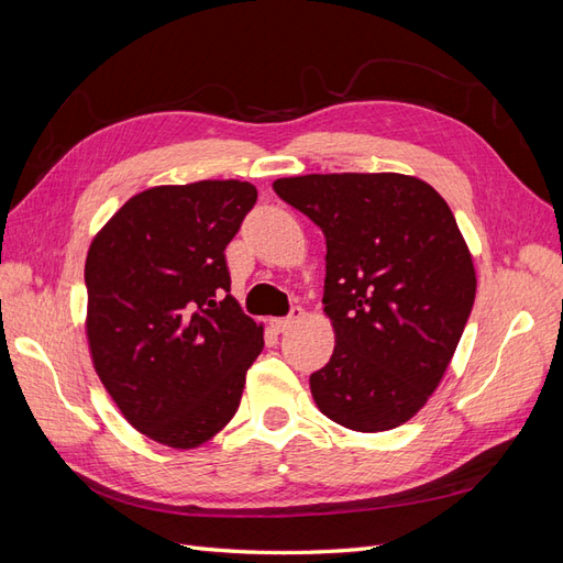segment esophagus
<instances>
[{
  "label": "esophagus",
  "mask_w": 563,
  "mask_h": 563,
  "mask_svg": "<svg viewBox=\"0 0 563 563\" xmlns=\"http://www.w3.org/2000/svg\"><path fill=\"white\" fill-rule=\"evenodd\" d=\"M300 317H302V310H300V308H294V310H291V314H288V317L272 319V329L279 331V333H284L286 329H291L296 321H300Z\"/></svg>",
  "instance_id": "esophagus-1"
}]
</instances>
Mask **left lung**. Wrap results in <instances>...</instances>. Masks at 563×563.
I'll return each mask as SVG.
<instances>
[{"mask_svg":"<svg viewBox=\"0 0 563 563\" xmlns=\"http://www.w3.org/2000/svg\"><path fill=\"white\" fill-rule=\"evenodd\" d=\"M272 187L327 236L321 302L335 347L310 376L317 408L354 432L399 428L444 378L476 296L449 203L404 174H310Z\"/></svg>","mask_w":563,"mask_h":563,"instance_id":"left-lung-1","label":"left lung"}]
</instances>
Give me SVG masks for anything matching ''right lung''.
Returning a JSON list of instances; mask_svg holds the SVG:
<instances>
[{"mask_svg": "<svg viewBox=\"0 0 563 563\" xmlns=\"http://www.w3.org/2000/svg\"><path fill=\"white\" fill-rule=\"evenodd\" d=\"M258 190L244 180L133 195L87 253V329L100 383L131 428L197 449L232 420L263 323L230 296L225 246Z\"/></svg>", "mask_w": 563, "mask_h": 563, "instance_id": "1", "label": "right lung"}]
</instances>
